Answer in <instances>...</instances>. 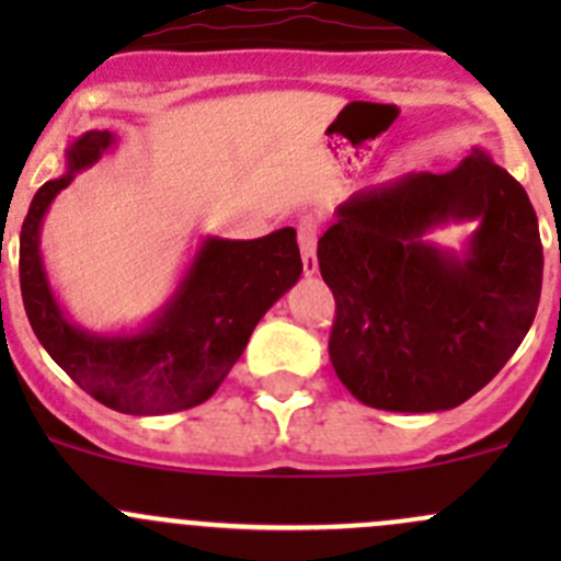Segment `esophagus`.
Here are the masks:
<instances>
[{"label": "esophagus", "instance_id": "34e87169", "mask_svg": "<svg viewBox=\"0 0 561 561\" xmlns=\"http://www.w3.org/2000/svg\"><path fill=\"white\" fill-rule=\"evenodd\" d=\"M298 247H301L304 274L314 276L317 274V222L314 219L304 217L301 222H298Z\"/></svg>", "mask_w": 561, "mask_h": 561}]
</instances>
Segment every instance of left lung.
Listing matches in <instances>:
<instances>
[{
    "mask_svg": "<svg viewBox=\"0 0 561 561\" xmlns=\"http://www.w3.org/2000/svg\"><path fill=\"white\" fill-rule=\"evenodd\" d=\"M317 241L336 298L328 355L366 407L443 412L489 386L537 314L542 244L529 195L474 146L448 173L355 192ZM474 221L461 250L427 236Z\"/></svg>",
    "mask_w": 561,
    "mask_h": 561,
    "instance_id": "left-lung-1",
    "label": "left lung"
}]
</instances>
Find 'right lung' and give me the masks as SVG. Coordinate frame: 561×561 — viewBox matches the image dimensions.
Segmentation results:
<instances>
[{
	"instance_id": "right-lung-1",
	"label": "right lung",
	"mask_w": 561,
	"mask_h": 561,
	"mask_svg": "<svg viewBox=\"0 0 561 561\" xmlns=\"http://www.w3.org/2000/svg\"><path fill=\"white\" fill-rule=\"evenodd\" d=\"M113 149L116 135L89 129L67 146L65 173L32 197L21 228V296L45 353L89 396L124 415H168L203 404L222 386L254 325L301 276V252L293 228L252 241L206 236L175 290L144 325H78L50 287L39 233L54 197Z\"/></svg>"
}]
</instances>
